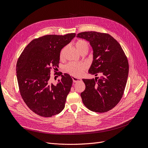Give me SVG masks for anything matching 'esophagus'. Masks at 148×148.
<instances>
[{
    "instance_id": "esophagus-1",
    "label": "esophagus",
    "mask_w": 148,
    "mask_h": 148,
    "mask_svg": "<svg viewBox=\"0 0 148 148\" xmlns=\"http://www.w3.org/2000/svg\"><path fill=\"white\" fill-rule=\"evenodd\" d=\"M73 80L74 83H77V82H80L82 81V79H79V78H76V77H73Z\"/></svg>"
}]
</instances>
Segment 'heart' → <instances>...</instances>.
<instances>
[{
    "label": "heart",
    "instance_id": "obj_1",
    "mask_svg": "<svg viewBox=\"0 0 148 148\" xmlns=\"http://www.w3.org/2000/svg\"><path fill=\"white\" fill-rule=\"evenodd\" d=\"M75 46L80 53L86 52L88 50V42L83 40H78L75 42ZM65 48H64L60 51V58L63 57ZM66 71L70 75L75 77H81L86 69V65L84 63H75L71 62L66 66Z\"/></svg>",
    "mask_w": 148,
    "mask_h": 148
}]
</instances>
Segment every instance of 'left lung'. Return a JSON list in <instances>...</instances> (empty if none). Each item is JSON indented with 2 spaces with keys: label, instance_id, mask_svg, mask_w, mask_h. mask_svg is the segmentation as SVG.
Listing matches in <instances>:
<instances>
[{
  "label": "left lung",
  "instance_id": "8db88e82",
  "mask_svg": "<svg viewBox=\"0 0 148 148\" xmlns=\"http://www.w3.org/2000/svg\"><path fill=\"white\" fill-rule=\"evenodd\" d=\"M77 37L88 41L94 51V60L89 73L101 77L83 79L86 86L81 93L84 105L89 110L104 113L117 105L123 95L127 82L129 65L119 43L110 35L84 32Z\"/></svg>",
  "mask_w": 148,
  "mask_h": 148
}]
</instances>
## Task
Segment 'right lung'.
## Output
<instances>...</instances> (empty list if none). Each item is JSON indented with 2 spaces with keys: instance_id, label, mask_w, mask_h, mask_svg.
<instances>
[{
  "instance_id": "right-lung-1",
  "label": "right lung",
  "mask_w": 148,
  "mask_h": 148,
  "mask_svg": "<svg viewBox=\"0 0 148 148\" xmlns=\"http://www.w3.org/2000/svg\"><path fill=\"white\" fill-rule=\"evenodd\" d=\"M75 35H47L35 38L18 59L16 73L20 95L27 107L39 116L51 117L65 107L73 79L69 74L62 75L56 70L59 67L61 50ZM52 69L54 75L61 76L56 85L51 82Z\"/></svg>"
}]
</instances>
